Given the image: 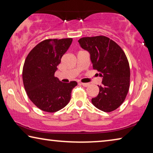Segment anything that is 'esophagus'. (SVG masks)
I'll use <instances>...</instances> for the list:
<instances>
[{
    "label": "esophagus",
    "instance_id": "esophagus-1",
    "mask_svg": "<svg viewBox=\"0 0 153 153\" xmlns=\"http://www.w3.org/2000/svg\"><path fill=\"white\" fill-rule=\"evenodd\" d=\"M79 84H81V85H82V86H84V87H88L90 85L89 83H82L81 82V83H79Z\"/></svg>",
    "mask_w": 153,
    "mask_h": 153
}]
</instances>
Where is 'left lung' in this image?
I'll return each instance as SVG.
<instances>
[{"label":"left lung","mask_w":153,"mask_h":153,"mask_svg":"<svg viewBox=\"0 0 153 153\" xmlns=\"http://www.w3.org/2000/svg\"><path fill=\"white\" fill-rule=\"evenodd\" d=\"M89 52L93 69L102 77L99 93L92 98L96 107L111 112L120 107L129 88L130 69L125 53L117 43L104 36L84 37L78 40Z\"/></svg>","instance_id":"1"}]
</instances>
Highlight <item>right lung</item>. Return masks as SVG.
<instances>
[{
	"label": "right lung",
	"mask_w": 153,
	"mask_h": 153,
	"mask_svg": "<svg viewBox=\"0 0 153 153\" xmlns=\"http://www.w3.org/2000/svg\"><path fill=\"white\" fill-rule=\"evenodd\" d=\"M72 38L47 39L31 51L23 67L22 77L27 97L42 111L54 113L68 104L76 81L63 83L55 77L62 56Z\"/></svg>",
	"instance_id": "1"
}]
</instances>
